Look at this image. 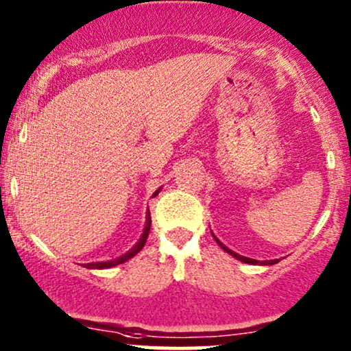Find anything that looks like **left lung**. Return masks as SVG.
<instances>
[{
    "mask_svg": "<svg viewBox=\"0 0 351 351\" xmlns=\"http://www.w3.org/2000/svg\"><path fill=\"white\" fill-rule=\"evenodd\" d=\"M215 240H217V238H215ZM217 241H218V240H217ZM218 245H219V246H221V248H223V250H225V252H226V253H230V255H233L234 258H238V260L245 261V263H260V261H256V260H252V258H246V256L237 255V253H234V252H232V250H228V248H226V246H225V245H221V243H219V241H218ZM276 261H278V260H269V261H263V265H273V263H276Z\"/></svg>",
    "mask_w": 351,
    "mask_h": 351,
    "instance_id": "left-lung-1",
    "label": "left lung"
}]
</instances>
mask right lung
Here are the masks:
<instances>
[{"label":"right lung","instance_id":"obj_1","mask_svg":"<svg viewBox=\"0 0 351 351\" xmlns=\"http://www.w3.org/2000/svg\"><path fill=\"white\" fill-rule=\"evenodd\" d=\"M156 193H158V191H156ZM149 226H152V215H149V211H148V217H146V226H145V230H143V234H141L140 241H138V243L134 245L128 253H125V255L119 256L118 260H113V261H103V263H90V265H88V268H90V267L91 268H111V267H117V265H119V263H125L126 260L133 258L145 246L146 238H148V234H149Z\"/></svg>","mask_w":351,"mask_h":351}]
</instances>
